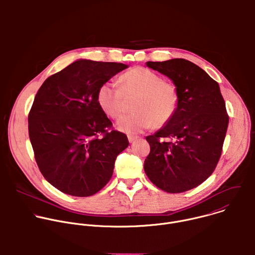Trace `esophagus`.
Segmentation results:
<instances>
[{
	"instance_id": "esophagus-1",
	"label": "esophagus",
	"mask_w": 255,
	"mask_h": 255,
	"mask_svg": "<svg viewBox=\"0 0 255 255\" xmlns=\"http://www.w3.org/2000/svg\"><path fill=\"white\" fill-rule=\"evenodd\" d=\"M138 139V136H135V135H128V140L130 143H132L134 140Z\"/></svg>"
}]
</instances>
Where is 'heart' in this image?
Wrapping results in <instances>:
<instances>
[{
    "mask_svg": "<svg viewBox=\"0 0 255 255\" xmlns=\"http://www.w3.org/2000/svg\"><path fill=\"white\" fill-rule=\"evenodd\" d=\"M120 86L113 82L103 84L97 95L103 112L110 118H119L125 109V97H136L133 113L118 120L116 127L128 134H137L152 126L165 125L178 106V92L157 72L142 66L133 67L120 77Z\"/></svg>",
    "mask_w": 255,
    "mask_h": 255,
    "instance_id": "heart-1",
    "label": "heart"
}]
</instances>
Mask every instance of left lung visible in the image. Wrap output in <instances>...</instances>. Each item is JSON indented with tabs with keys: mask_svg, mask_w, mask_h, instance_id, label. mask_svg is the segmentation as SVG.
<instances>
[{
	"mask_svg": "<svg viewBox=\"0 0 255 255\" xmlns=\"http://www.w3.org/2000/svg\"><path fill=\"white\" fill-rule=\"evenodd\" d=\"M168 77L178 92L173 117L146 137L150 152L144 171L160 190H192L213 173L222 153L229 116L219 85L197 64L184 59L147 61Z\"/></svg>",
	"mask_w": 255,
	"mask_h": 255,
	"instance_id": "left-lung-1",
	"label": "left lung"
}]
</instances>
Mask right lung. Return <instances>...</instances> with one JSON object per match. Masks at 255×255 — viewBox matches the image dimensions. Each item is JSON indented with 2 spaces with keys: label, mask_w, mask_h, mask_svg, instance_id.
<instances>
[{
  "label": "right lung",
  "mask_w": 255,
  "mask_h": 255,
  "mask_svg": "<svg viewBox=\"0 0 255 255\" xmlns=\"http://www.w3.org/2000/svg\"><path fill=\"white\" fill-rule=\"evenodd\" d=\"M128 65L80 59L42 84L28 115L34 157L44 178L60 192L89 197L111 179L127 136L112 128L101 109L100 87Z\"/></svg>",
  "instance_id": "add662e5"
}]
</instances>
